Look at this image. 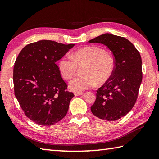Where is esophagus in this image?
Here are the masks:
<instances>
[{"instance_id": "esophagus-1", "label": "esophagus", "mask_w": 159, "mask_h": 159, "mask_svg": "<svg viewBox=\"0 0 159 159\" xmlns=\"http://www.w3.org/2000/svg\"><path fill=\"white\" fill-rule=\"evenodd\" d=\"M84 94V92H75L74 93V95L75 96H80Z\"/></svg>"}]
</instances>
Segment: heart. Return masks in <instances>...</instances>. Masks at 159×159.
Masks as SVG:
<instances>
[{"label": "heart", "mask_w": 159, "mask_h": 159, "mask_svg": "<svg viewBox=\"0 0 159 159\" xmlns=\"http://www.w3.org/2000/svg\"><path fill=\"white\" fill-rule=\"evenodd\" d=\"M58 67L62 77L70 79L83 67V76L76 77L69 83L70 90L80 92L93 85H102L110 79L114 71V58L98 46H87L64 56L59 60Z\"/></svg>", "instance_id": "1"}]
</instances>
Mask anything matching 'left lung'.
Listing matches in <instances>:
<instances>
[{"instance_id": "left-lung-1", "label": "left lung", "mask_w": 159, "mask_h": 159, "mask_svg": "<svg viewBox=\"0 0 159 159\" xmlns=\"http://www.w3.org/2000/svg\"><path fill=\"white\" fill-rule=\"evenodd\" d=\"M89 42L106 45L115 61L112 76L96 90L91 111L101 119L116 120L129 112L137 100L143 79L141 55L134 45L122 36L104 34Z\"/></svg>"}]
</instances>
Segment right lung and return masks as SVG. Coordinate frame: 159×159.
<instances>
[{
  "mask_svg": "<svg viewBox=\"0 0 159 159\" xmlns=\"http://www.w3.org/2000/svg\"><path fill=\"white\" fill-rule=\"evenodd\" d=\"M74 46L39 40L24 47L15 61V96L25 116L38 125H52L67 114L74 95L67 91L56 62Z\"/></svg>",
  "mask_w": 159,
  "mask_h": 159,
  "instance_id": "right-lung-1",
  "label": "right lung"
}]
</instances>
